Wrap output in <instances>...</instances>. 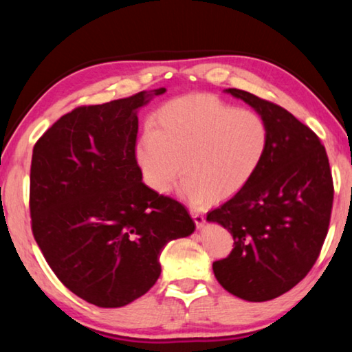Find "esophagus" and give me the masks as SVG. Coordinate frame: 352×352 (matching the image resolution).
<instances>
[{
    "instance_id": "1",
    "label": "esophagus",
    "mask_w": 352,
    "mask_h": 352,
    "mask_svg": "<svg viewBox=\"0 0 352 352\" xmlns=\"http://www.w3.org/2000/svg\"><path fill=\"white\" fill-rule=\"evenodd\" d=\"M190 216H192L195 225H197V228H204V225H205L204 214H200L199 211H190Z\"/></svg>"
}]
</instances>
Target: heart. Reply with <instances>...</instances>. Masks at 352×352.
Returning a JSON list of instances; mask_svg holds the SVG:
<instances>
[{
	"label": "heart",
	"instance_id": "heart-1",
	"mask_svg": "<svg viewBox=\"0 0 352 352\" xmlns=\"http://www.w3.org/2000/svg\"><path fill=\"white\" fill-rule=\"evenodd\" d=\"M269 147V129L258 111L234 109L211 94L169 100L136 144L146 183L169 192L182 174L180 192L190 204L233 197L247 186Z\"/></svg>",
	"mask_w": 352,
	"mask_h": 352
}]
</instances>
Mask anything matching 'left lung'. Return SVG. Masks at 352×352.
<instances>
[{"instance_id":"left-lung-1","label":"left lung","mask_w":352,"mask_h":352,"mask_svg":"<svg viewBox=\"0 0 352 352\" xmlns=\"http://www.w3.org/2000/svg\"><path fill=\"white\" fill-rule=\"evenodd\" d=\"M225 93L259 113L269 147L247 186L206 214L234 239L212 270L234 296L269 301L295 287L323 247L333 199L329 160L318 136L283 107L237 88Z\"/></svg>"}]
</instances>
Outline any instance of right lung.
Segmentation results:
<instances>
[{"mask_svg": "<svg viewBox=\"0 0 352 352\" xmlns=\"http://www.w3.org/2000/svg\"><path fill=\"white\" fill-rule=\"evenodd\" d=\"M166 88L74 109L35 142L32 233L56 276L82 300L122 307L157 283L164 245L194 233L180 201L142 183L138 110Z\"/></svg>", "mask_w": 352, "mask_h": 352, "instance_id": "obj_1", "label": "right lung"}]
</instances>
